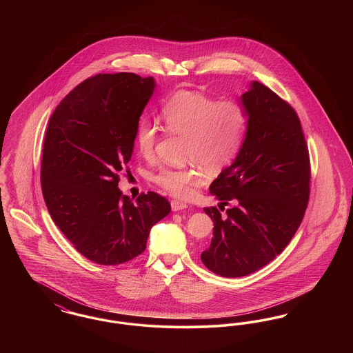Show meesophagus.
Returning <instances> with one entry per match:
<instances>
[{"label":"esophagus","mask_w":353,"mask_h":353,"mask_svg":"<svg viewBox=\"0 0 353 353\" xmlns=\"http://www.w3.org/2000/svg\"><path fill=\"white\" fill-rule=\"evenodd\" d=\"M170 206H172L173 212H179V210H183V209L188 208V205L185 202L180 201V200H172Z\"/></svg>","instance_id":"34e87169"}]
</instances>
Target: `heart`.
<instances>
[{"label":"heart","mask_w":353,"mask_h":353,"mask_svg":"<svg viewBox=\"0 0 353 353\" xmlns=\"http://www.w3.org/2000/svg\"><path fill=\"white\" fill-rule=\"evenodd\" d=\"M160 118L169 134L185 136V159L192 161L183 168H161L153 183L173 196L188 199L209 180L202 165L219 169L228 165L239 151L248 131L249 117L236 99H221L194 90H179L161 105ZM157 127L143 119L136 130V147L150 159L157 141Z\"/></svg>","instance_id":"1"}]
</instances>
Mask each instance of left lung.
<instances>
[{"instance_id":"1","label":"left lung","mask_w":353,"mask_h":353,"mask_svg":"<svg viewBox=\"0 0 353 353\" xmlns=\"http://www.w3.org/2000/svg\"><path fill=\"white\" fill-rule=\"evenodd\" d=\"M242 103L249 117L245 141L209 188L233 205L225 214L223 206L203 209L214 228L202 263L226 278L255 272L283 252L310 200V153L296 111L259 82Z\"/></svg>"}]
</instances>
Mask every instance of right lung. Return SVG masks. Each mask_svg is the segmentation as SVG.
Instances as JSON below:
<instances>
[{"mask_svg":"<svg viewBox=\"0 0 353 353\" xmlns=\"http://www.w3.org/2000/svg\"><path fill=\"white\" fill-rule=\"evenodd\" d=\"M153 90L152 77L98 74L70 91L49 120L41 160L43 199L74 248L99 265L140 255L152 226L170 212L156 192L134 202L118 188Z\"/></svg>","mask_w":353,"mask_h":353,"instance_id":"add662e5","label":"right lung"}]
</instances>
